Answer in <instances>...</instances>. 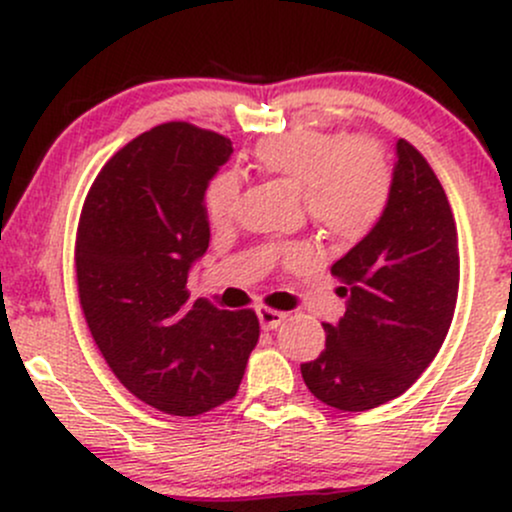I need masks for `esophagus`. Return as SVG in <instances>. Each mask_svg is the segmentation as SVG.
I'll list each match as a JSON object with an SVG mask.
<instances>
[{
    "mask_svg": "<svg viewBox=\"0 0 512 512\" xmlns=\"http://www.w3.org/2000/svg\"><path fill=\"white\" fill-rule=\"evenodd\" d=\"M257 317H260L262 330H276L286 320V313L284 310L269 308V305H257Z\"/></svg>",
    "mask_w": 512,
    "mask_h": 512,
    "instance_id": "obj_1",
    "label": "esophagus"
}]
</instances>
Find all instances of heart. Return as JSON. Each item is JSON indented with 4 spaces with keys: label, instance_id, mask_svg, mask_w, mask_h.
Instances as JSON below:
<instances>
[{
    "label": "heart",
    "instance_id": "obj_1",
    "mask_svg": "<svg viewBox=\"0 0 512 512\" xmlns=\"http://www.w3.org/2000/svg\"><path fill=\"white\" fill-rule=\"evenodd\" d=\"M260 173L301 192L308 219L334 240L356 243L383 219L392 195V170L378 144L366 137L301 129L264 139L252 151ZM243 178L223 170L204 187V214L211 226L236 219ZM296 248L291 255H301Z\"/></svg>",
    "mask_w": 512,
    "mask_h": 512
}]
</instances>
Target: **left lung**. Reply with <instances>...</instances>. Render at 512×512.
Wrapping results in <instances>:
<instances>
[{"mask_svg":"<svg viewBox=\"0 0 512 512\" xmlns=\"http://www.w3.org/2000/svg\"><path fill=\"white\" fill-rule=\"evenodd\" d=\"M349 296L325 351L303 363L320 402L366 411L407 392L448 337L460 291V248L448 195L416 146L397 142L392 195L383 219L332 264Z\"/></svg>","mask_w":512,"mask_h":512,"instance_id":"left-lung-1","label":"left lung"}]
</instances>
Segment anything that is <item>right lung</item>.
Wrapping results in <instances>:
<instances>
[{
	"mask_svg": "<svg viewBox=\"0 0 512 512\" xmlns=\"http://www.w3.org/2000/svg\"><path fill=\"white\" fill-rule=\"evenodd\" d=\"M233 154L219 132L163 122L101 168L76 228V289L93 342L144 404L197 416L236 397L260 339L255 310L190 303L209 248L204 187Z\"/></svg>",
	"mask_w": 512,
	"mask_h": 512,
	"instance_id": "1",
	"label": "right lung"
}]
</instances>
